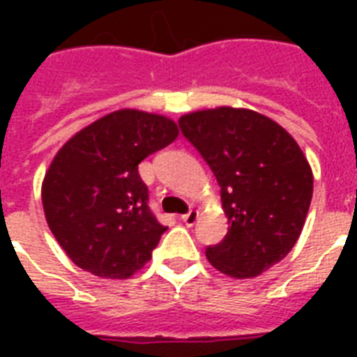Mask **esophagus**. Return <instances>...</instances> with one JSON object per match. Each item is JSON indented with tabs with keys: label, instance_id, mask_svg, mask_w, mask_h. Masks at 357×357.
Segmentation results:
<instances>
[{
	"label": "esophagus",
	"instance_id": "esophagus-1",
	"mask_svg": "<svg viewBox=\"0 0 357 357\" xmlns=\"http://www.w3.org/2000/svg\"><path fill=\"white\" fill-rule=\"evenodd\" d=\"M178 211H179V215H181V220H183L187 226H195L196 215H195V211H192V207H190L189 204H187L185 207H181V209H178Z\"/></svg>",
	"mask_w": 357,
	"mask_h": 357
}]
</instances>
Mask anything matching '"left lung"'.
I'll list each match as a JSON object with an SVG mask.
<instances>
[{"instance_id": "left-lung-1", "label": "left lung", "mask_w": 357, "mask_h": 357, "mask_svg": "<svg viewBox=\"0 0 357 357\" xmlns=\"http://www.w3.org/2000/svg\"><path fill=\"white\" fill-rule=\"evenodd\" d=\"M178 126L159 114L116 111L59 150L42 183L47 226L75 265L123 280L151 259L167 231L150 209L139 165L172 144Z\"/></svg>"}]
</instances>
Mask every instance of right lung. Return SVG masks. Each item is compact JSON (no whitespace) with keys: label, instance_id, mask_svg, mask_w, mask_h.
<instances>
[{"label":"right lung","instance_id":"1","mask_svg":"<svg viewBox=\"0 0 357 357\" xmlns=\"http://www.w3.org/2000/svg\"><path fill=\"white\" fill-rule=\"evenodd\" d=\"M179 129L220 187L226 235L206 255L231 278H254L293 250L304 228L313 176L291 137L255 126L229 107L185 114Z\"/></svg>","mask_w":357,"mask_h":357}]
</instances>
